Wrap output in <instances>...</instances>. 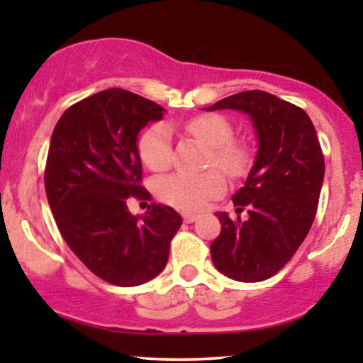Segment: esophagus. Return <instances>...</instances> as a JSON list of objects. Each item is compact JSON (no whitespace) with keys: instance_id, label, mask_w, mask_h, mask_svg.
<instances>
[{"instance_id":"esophagus-1","label":"esophagus","mask_w":363,"mask_h":363,"mask_svg":"<svg viewBox=\"0 0 363 363\" xmlns=\"http://www.w3.org/2000/svg\"><path fill=\"white\" fill-rule=\"evenodd\" d=\"M182 218H184V222L186 223H193L196 218H198V215L196 213H191V211H184V213H182Z\"/></svg>"}]
</instances>
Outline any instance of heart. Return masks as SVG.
Listing matches in <instances>:
<instances>
[{
  "instance_id": "b5f03b06",
  "label": "heart",
  "mask_w": 363,
  "mask_h": 363,
  "mask_svg": "<svg viewBox=\"0 0 363 363\" xmlns=\"http://www.w3.org/2000/svg\"><path fill=\"white\" fill-rule=\"evenodd\" d=\"M186 133L199 145L210 150L208 164L216 165L228 176L242 174L247 164L245 150L232 141L234 129L218 114H205L189 119L184 124ZM140 158L150 170H165L172 160V133L165 124H153L138 141ZM225 181L216 170L201 174H172L157 181V194L169 205L181 210H201L203 206L222 194Z\"/></svg>"
}]
</instances>
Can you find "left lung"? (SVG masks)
<instances>
[{
    "instance_id": "left-lung-1",
    "label": "left lung",
    "mask_w": 363,
    "mask_h": 363,
    "mask_svg": "<svg viewBox=\"0 0 363 363\" xmlns=\"http://www.w3.org/2000/svg\"><path fill=\"white\" fill-rule=\"evenodd\" d=\"M223 109L251 119L257 152L232 196L237 216L216 213L222 232L211 242V259L232 280L262 281L280 272L309 234L324 181L323 150L309 116L268 91H240L205 107ZM244 207L248 215L240 217Z\"/></svg>"
}]
</instances>
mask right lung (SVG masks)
<instances>
[{
	"label": "right lung",
	"mask_w": 363,
	"mask_h": 363,
	"mask_svg": "<svg viewBox=\"0 0 363 363\" xmlns=\"http://www.w3.org/2000/svg\"><path fill=\"white\" fill-rule=\"evenodd\" d=\"M164 107L123 89H107L69 107L57 121L45 165V194L62 239L91 273L136 286L162 273L182 218L152 203L128 210L140 186L138 135Z\"/></svg>",
	"instance_id": "right-lung-1"
}]
</instances>
